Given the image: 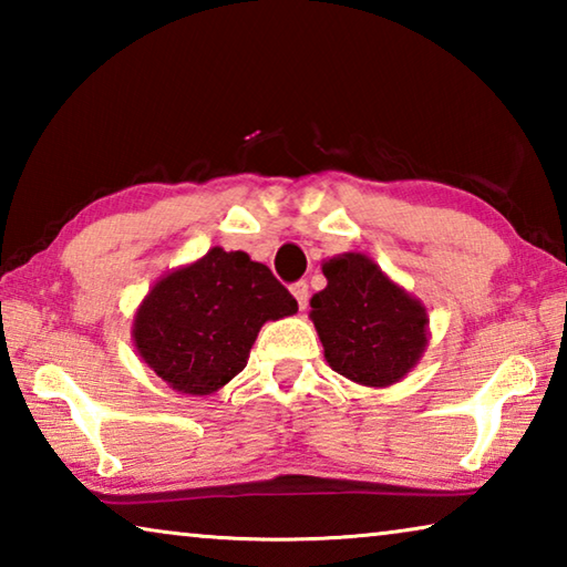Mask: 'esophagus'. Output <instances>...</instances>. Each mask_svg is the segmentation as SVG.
Instances as JSON below:
<instances>
[{
  "mask_svg": "<svg viewBox=\"0 0 567 567\" xmlns=\"http://www.w3.org/2000/svg\"><path fill=\"white\" fill-rule=\"evenodd\" d=\"M292 295H295V300H297V305H300V310H305L307 307V300H310V287H307V282H295L292 287Z\"/></svg>",
  "mask_w": 567,
  "mask_h": 567,
  "instance_id": "34e87169",
  "label": "esophagus"
}]
</instances>
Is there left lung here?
<instances>
[{"label":"left lung","instance_id":"obj_1","mask_svg":"<svg viewBox=\"0 0 567 567\" xmlns=\"http://www.w3.org/2000/svg\"><path fill=\"white\" fill-rule=\"evenodd\" d=\"M328 287L312 295L310 320L324 360L364 388H390L417 368L430 342L427 307L362 252L322 262Z\"/></svg>","mask_w":567,"mask_h":567}]
</instances>
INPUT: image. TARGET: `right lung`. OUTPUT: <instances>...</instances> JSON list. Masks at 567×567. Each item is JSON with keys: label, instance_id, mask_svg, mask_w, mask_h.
<instances>
[{"label": "right lung", "instance_id": "obj_1", "mask_svg": "<svg viewBox=\"0 0 567 567\" xmlns=\"http://www.w3.org/2000/svg\"><path fill=\"white\" fill-rule=\"evenodd\" d=\"M297 312L270 267L213 247L150 287L132 320L140 360L172 390L213 395L245 370L265 322Z\"/></svg>", "mask_w": 567, "mask_h": 567}]
</instances>
